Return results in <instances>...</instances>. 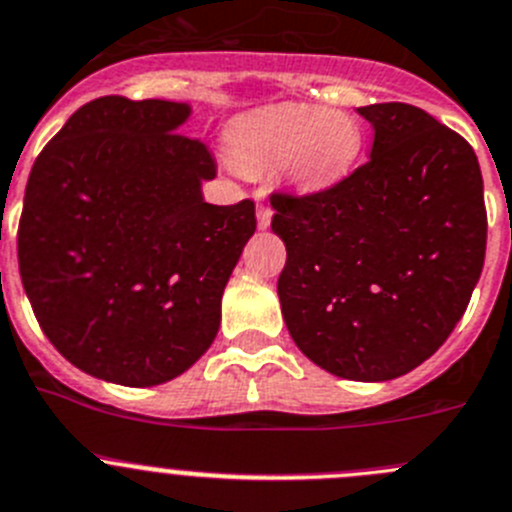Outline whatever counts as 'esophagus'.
<instances>
[{
    "label": "esophagus",
    "instance_id": "34e87169",
    "mask_svg": "<svg viewBox=\"0 0 512 512\" xmlns=\"http://www.w3.org/2000/svg\"><path fill=\"white\" fill-rule=\"evenodd\" d=\"M270 219H272V209H270V204L257 202V227H260V229H267V227H270Z\"/></svg>",
    "mask_w": 512,
    "mask_h": 512
}]
</instances>
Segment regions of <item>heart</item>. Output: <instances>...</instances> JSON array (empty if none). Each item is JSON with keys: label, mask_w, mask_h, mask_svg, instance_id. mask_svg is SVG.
<instances>
[{"label": "heart", "mask_w": 512, "mask_h": 512, "mask_svg": "<svg viewBox=\"0 0 512 512\" xmlns=\"http://www.w3.org/2000/svg\"><path fill=\"white\" fill-rule=\"evenodd\" d=\"M232 148L247 166L285 164V174L305 191L338 184L364 148L361 123L346 113L308 103H280L240 118Z\"/></svg>", "instance_id": "1"}]
</instances>
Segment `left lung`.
<instances>
[{
	"label": "left lung",
	"mask_w": 512,
	"mask_h": 512,
	"mask_svg": "<svg viewBox=\"0 0 512 512\" xmlns=\"http://www.w3.org/2000/svg\"><path fill=\"white\" fill-rule=\"evenodd\" d=\"M371 159L315 194L270 197L288 250L280 308L295 346L351 381L424 364L467 310L487 242L470 143L417 105L358 108Z\"/></svg>",
	"instance_id": "left-lung-1"
}]
</instances>
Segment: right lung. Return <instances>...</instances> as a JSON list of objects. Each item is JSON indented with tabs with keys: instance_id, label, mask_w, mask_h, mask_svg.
Returning <instances> with one entry per match:
<instances>
[{
	"instance_id": "1",
	"label": "right lung",
	"mask_w": 512,
	"mask_h": 512,
	"mask_svg": "<svg viewBox=\"0 0 512 512\" xmlns=\"http://www.w3.org/2000/svg\"><path fill=\"white\" fill-rule=\"evenodd\" d=\"M186 103L105 95L37 156L17 229L22 285L52 346L90 376L156 386L219 331L222 293L257 227L255 202H204L209 148Z\"/></svg>"
}]
</instances>
